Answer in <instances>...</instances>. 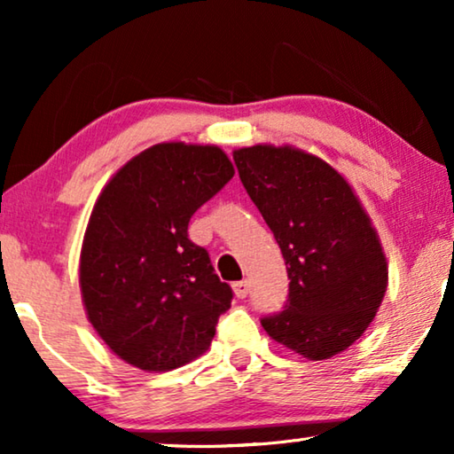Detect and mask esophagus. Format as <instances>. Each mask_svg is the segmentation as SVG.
Returning a JSON list of instances; mask_svg holds the SVG:
<instances>
[{"instance_id":"obj_1","label":"esophagus","mask_w":454,"mask_h":454,"mask_svg":"<svg viewBox=\"0 0 454 454\" xmlns=\"http://www.w3.org/2000/svg\"><path fill=\"white\" fill-rule=\"evenodd\" d=\"M233 294H235V297H239V300H244V297L247 295V283L246 281L233 283Z\"/></svg>"}]
</instances>
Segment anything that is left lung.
Segmentation results:
<instances>
[{
	"instance_id": "left-lung-1",
	"label": "left lung",
	"mask_w": 454,
	"mask_h": 454,
	"mask_svg": "<svg viewBox=\"0 0 454 454\" xmlns=\"http://www.w3.org/2000/svg\"><path fill=\"white\" fill-rule=\"evenodd\" d=\"M233 160L291 278L287 306L262 318L264 331L297 356L331 359L362 337L387 294L380 238L356 190L316 154L254 145Z\"/></svg>"
}]
</instances>
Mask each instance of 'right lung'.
Returning <instances> with one entry per match:
<instances>
[{"label":"right lung","instance_id":"obj_1","mask_svg":"<svg viewBox=\"0 0 454 454\" xmlns=\"http://www.w3.org/2000/svg\"><path fill=\"white\" fill-rule=\"evenodd\" d=\"M215 145L160 142L105 184L80 250L86 318L105 345L145 372L202 356L231 308V287L188 238L192 215L229 179Z\"/></svg>","mask_w":454,"mask_h":454}]
</instances>
